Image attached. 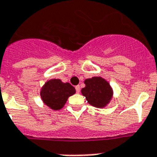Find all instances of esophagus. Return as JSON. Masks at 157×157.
<instances>
[{"label": "esophagus", "instance_id": "1", "mask_svg": "<svg viewBox=\"0 0 157 157\" xmlns=\"http://www.w3.org/2000/svg\"><path fill=\"white\" fill-rule=\"evenodd\" d=\"M75 90H76V93H78V94L80 93V86H76Z\"/></svg>", "mask_w": 157, "mask_h": 157}]
</instances>
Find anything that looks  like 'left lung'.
<instances>
[{
  "mask_svg": "<svg viewBox=\"0 0 157 157\" xmlns=\"http://www.w3.org/2000/svg\"><path fill=\"white\" fill-rule=\"evenodd\" d=\"M86 86L82 89V94L91 105L104 107L109 102L113 96V90L105 79L101 77H93L84 82Z\"/></svg>",
  "mask_w": 157,
  "mask_h": 157,
  "instance_id": "1",
  "label": "left lung"
}]
</instances>
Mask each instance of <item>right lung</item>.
<instances>
[{
    "label": "right lung",
    "mask_w": 157,
    "mask_h": 157,
    "mask_svg": "<svg viewBox=\"0 0 157 157\" xmlns=\"http://www.w3.org/2000/svg\"><path fill=\"white\" fill-rule=\"evenodd\" d=\"M75 94V89L69 82L63 83L59 79H52L43 86L40 96L48 106L58 110L63 107L68 98Z\"/></svg>",
    "instance_id": "1"
}]
</instances>
